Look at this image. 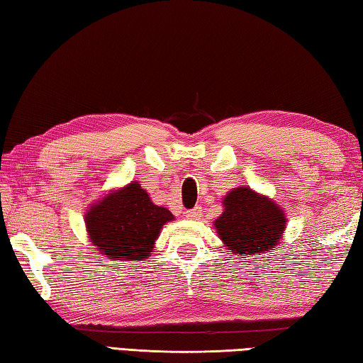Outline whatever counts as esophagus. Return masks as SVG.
Returning <instances> with one entry per match:
<instances>
[{"instance_id":"esophagus-1","label":"esophagus","mask_w":363,"mask_h":363,"mask_svg":"<svg viewBox=\"0 0 363 363\" xmlns=\"http://www.w3.org/2000/svg\"><path fill=\"white\" fill-rule=\"evenodd\" d=\"M184 216H186L187 219H194V220L200 219L201 218V208L195 206V208H192V210H187L186 213H184Z\"/></svg>"}]
</instances>
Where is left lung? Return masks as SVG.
<instances>
[{
	"instance_id": "8db88e82",
	"label": "left lung",
	"mask_w": 363,
	"mask_h": 363,
	"mask_svg": "<svg viewBox=\"0 0 363 363\" xmlns=\"http://www.w3.org/2000/svg\"><path fill=\"white\" fill-rule=\"evenodd\" d=\"M223 214L214 220L220 240L238 256L270 253L284 235L286 218L275 201L250 187L225 195Z\"/></svg>"
}]
</instances>
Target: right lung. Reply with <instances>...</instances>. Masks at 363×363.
Returning <instances> with one entry per match:
<instances>
[{
    "label": "right lung",
    "instance_id": "1",
    "mask_svg": "<svg viewBox=\"0 0 363 363\" xmlns=\"http://www.w3.org/2000/svg\"><path fill=\"white\" fill-rule=\"evenodd\" d=\"M173 219L167 208L152 203L136 181L106 195L84 214L91 242L110 261L149 257L162 227Z\"/></svg>",
    "mask_w": 363,
    "mask_h": 363
}]
</instances>
